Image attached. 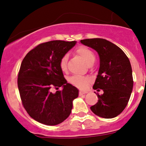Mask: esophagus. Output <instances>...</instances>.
<instances>
[{"instance_id": "obj_1", "label": "esophagus", "mask_w": 146, "mask_h": 146, "mask_svg": "<svg viewBox=\"0 0 146 146\" xmlns=\"http://www.w3.org/2000/svg\"><path fill=\"white\" fill-rule=\"evenodd\" d=\"M88 92L86 91H79V96H82L85 94H86Z\"/></svg>"}]
</instances>
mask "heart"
Returning <instances> with one entry per match:
<instances>
[{
    "mask_svg": "<svg viewBox=\"0 0 146 146\" xmlns=\"http://www.w3.org/2000/svg\"><path fill=\"white\" fill-rule=\"evenodd\" d=\"M76 53L77 54L84 58L89 65L92 64L94 62L96 56L92 51L88 48L84 46H80L76 49ZM67 62H68V55L64 54L61 57L59 61V66L61 70L66 71L67 69ZM68 82L71 84L77 87L80 89H84L86 88L89 83L90 82V79L88 76H84L74 75L68 78Z\"/></svg>",
    "mask_w": 146,
    "mask_h": 146,
    "instance_id": "b5f03b06",
    "label": "heart"
}]
</instances>
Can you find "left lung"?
Wrapping results in <instances>:
<instances>
[{
  "mask_svg": "<svg viewBox=\"0 0 146 146\" xmlns=\"http://www.w3.org/2000/svg\"><path fill=\"white\" fill-rule=\"evenodd\" d=\"M83 44L98 53L100 69L93 88L104 93L98 102L90 107L96 115L113 118L122 112L128 103L133 80L130 62L120 48L102 38L81 40ZM96 93V92H95Z\"/></svg>",
  "mask_w": 146,
  "mask_h": 146,
  "instance_id": "8db88e82",
  "label": "left lung"
}]
</instances>
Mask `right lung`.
<instances>
[{
  "instance_id": "obj_1",
  "label": "right lung",
  "mask_w": 146,
  "mask_h": 146,
  "mask_svg": "<svg viewBox=\"0 0 146 146\" xmlns=\"http://www.w3.org/2000/svg\"><path fill=\"white\" fill-rule=\"evenodd\" d=\"M76 41L41 43L27 53L18 74V88L23 107L32 118L48 125L59 124L70 114L78 90L67 83L59 66L60 59ZM62 86L55 93L52 89Z\"/></svg>"
}]
</instances>
